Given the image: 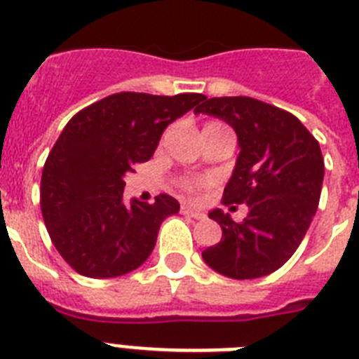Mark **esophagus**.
Masks as SVG:
<instances>
[{"instance_id": "esophagus-1", "label": "esophagus", "mask_w": 359, "mask_h": 359, "mask_svg": "<svg viewBox=\"0 0 359 359\" xmlns=\"http://www.w3.org/2000/svg\"><path fill=\"white\" fill-rule=\"evenodd\" d=\"M182 214L190 215V217H194V219H205V217H207V215H205V212L198 210V208H194V207H190V205H182Z\"/></svg>"}]
</instances>
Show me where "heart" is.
I'll list each match as a JSON object with an SVG mask.
<instances>
[{"label":"heart","instance_id":"obj_1","mask_svg":"<svg viewBox=\"0 0 359 359\" xmlns=\"http://www.w3.org/2000/svg\"><path fill=\"white\" fill-rule=\"evenodd\" d=\"M221 129H228L224 123L221 122H207L203 126V131H221ZM208 182L207 180H196V177H190L183 183V190L189 192L190 196H199L203 192V189H207Z\"/></svg>","mask_w":359,"mask_h":359}]
</instances>
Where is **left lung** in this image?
Returning a JSON list of instances; mask_svg holds the SVG:
<instances>
[{
	"label": "left lung",
	"mask_w": 359,
	"mask_h": 359,
	"mask_svg": "<svg viewBox=\"0 0 359 359\" xmlns=\"http://www.w3.org/2000/svg\"><path fill=\"white\" fill-rule=\"evenodd\" d=\"M194 113L217 116L237 133L241 152L223 205H248L239 223L219 208L208 214L223 237L203 252V261L237 280L273 273L297 252L318 208V140L294 115L252 97H205Z\"/></svg>",
	"instance_id": "obj_1"
}]
</instances>
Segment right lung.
<instances>
[{
	"label": "right lung",
	"mask_w": 359,
	"mask_h": 359,
	"mask_svg": "<svg viewBox=\"0 0 359 359\" xmlns=\"http://www.w3.org/2000/svg\"><path fill=\"white\" fill-rule=\"evenodd\" d=\"M203 98L122 91L66 123L44 161L41 212L53 246L77 273L120 277L147 261L160 224L180 203L160 194L123 205V176L151 160L165 128Z\"/></svg>",
	"instance_id": "add662e5"
}]
</instances>
